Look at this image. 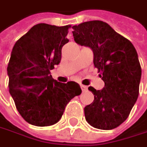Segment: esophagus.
I'll list each match as a JSON object with an SVG mask.
<instances>
[{"mask_svg": "<svg viewBox=\"0 0 147 147\" xmlns=\"http://www.w3.org/2000/svg\"><path fill=\"white\" fill-rule=\"evenodd\" d=\"M80 88H81L82 91H86L87 90V86H84V85H80Z\"/></svg>", "mask_w": 147, "mask_h": 147, "instance_id": "1", "label": "esophagus"}]
</instances>
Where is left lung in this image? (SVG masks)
Masks as SVG:
<instances>
[{"label": "left lung", "mask_w": 147, "mask_h": 147, "mask_svg": "<svg viewBox=\"0 0 147 147\" xmlns=\"http://www.w3.org/2000/svg\"><path fill=\"white\" fill-rule=\"evenodd\" d=\"M72 29L75 42L92 49L94 65L105 82L101 90L88 88L94 99L85 107L86 121L98 129H113L129 116L139 94L142 68L137 51L104 21H87Z\"/></svg>", "instance_id": "obj_1"}]
</instances>
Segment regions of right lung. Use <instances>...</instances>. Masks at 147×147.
Instances as JSON below:
<instances>
[{"mask_svg":"<svg viewBox=\"0 0 147 147\" xmlns=\"http://www.w3.org/2000/svg\"><path fill=\"white\" fill-rule=\"evenodd\" d=\"M71 25L38 24L16 42L7 67L9 91L16 109L30 124L57 123L70 100L81 94L79 84L54 80L50 71L60 63Z\"/></svg>","mask_w":147,"mask_h":147,"instance_id":"right-lung-1","label":"right lung"}]
</instances>
